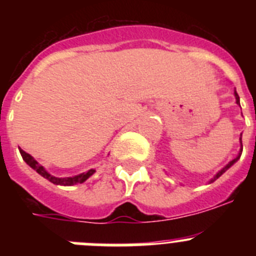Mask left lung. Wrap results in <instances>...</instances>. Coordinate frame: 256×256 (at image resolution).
<instances>
[{
  "label": "left lung",
  "instance_id": "8db88e82",
  "mask_svg": "<svg viewBox=\"0 0 256 256\" xmlns=\"http://www.w3.org/2000/svg\"><path fill=\"white\" fill-rule=\"evenodd\" d=\"M234 97H236V104H237V105H240V97H238V94H237V92H236V91H234ZM240 144H241V148H240V152H238V155H237L236 158H234V160H230V162H228L227 165H226L224 168H222L220 170H219L218 173H216V176H214V177H212V180H209V183H212V182H214V180H218V178L220 177L222 174L224 173V172H227L228 169H230V166H232V165L234 164V162H237V160L240 159V156H241V154H242V134H241V137H240Z\"/></svg>",
  "mask_w": 256,
  "mask_h": 256
}]
</instances>
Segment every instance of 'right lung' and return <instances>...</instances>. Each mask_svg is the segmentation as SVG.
Listing matches in <instances>:
<instances>
[{"label":"right lung","mask_w":256,"mask_h":256,"mask_svg":"<svg viewBox=\"0 0 256 256\" xmlns=\"http://www.w3.org/2000/svg\"><path fill=\"white\" fill-rule=\"evenodd\" d=\"M19 151L22 156V160H24V162H26L32 169H34V170L37 172L40 176H42L44 178H46L47 180H50V182L54 183V184H58V186H74V184H78V183H83V182H86L88 178L91 177L94 172H96L94 169H90V170L84 172V173L76 174V176H73V177H64V178L55 177V176L50 174L48 172H47L46 169H44V166H42V165H40V162H38L37 160L33 158V156L29 155V154H26V151L22 150V148H19Z\"/></svg>","instance_id":"right-lung-1"}]
</instances>
